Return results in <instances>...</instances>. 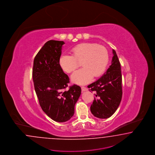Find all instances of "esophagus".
Segmentation results:
<instances>
[{"label":"esophagus","mask_w":155,"mask_h":155,"mask_svg":"<svg viewBox=\"0 0 155 155\" xmlns=\"http://www.w3.org/2000/svg\"><path fill=\"white\" fill-rule=\"evenodd\" d=\"M81 91H87L88 90V88H86L85 87H81Z\"/></svg>","instance_id":"34e87169"}]
</instances>
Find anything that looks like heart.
Segmentation results:
<instances>
[{"instance_id": "b5f03b06", "label": "heart", "mask_w": 155, "mask_h": 155, "mask_svg": "<svg viewBox=\"0 0 155 155\" xmlns=\"http://www.w3.org/2000/svg\"><path fill=\"white\" fill-rule=\"evenodd\" d=\"M71 52L72 55H61L59 63L64 71L71 73L81 62L83 68L75 71L71 76V80L75 84H86L93 77H99L105 72L109 62V54L106 48L95 43H81L74 47Z\"/></svg>"}]
</instances>
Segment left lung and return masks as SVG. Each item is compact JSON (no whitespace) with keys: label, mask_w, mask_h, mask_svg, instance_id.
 I'll return each mask as SVG.
<instances>
[{"label":"left lung","mask_w":155,"mask_h":155,"mask_svg":"<svg viewBox=\"0 0 155 155\" xmlns=\"http://www.w3.org/2000/svg\"><path fill=\"white\" fill-rule=\"evenodd\" d=\"M111 65L99 79L88 85L95 92V99L91 106V113L100 119H107L115 112L122 97V76L120 61L115 50Z\"/></svg>","instance_id":"1"}]
</instances>
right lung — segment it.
I'll use <instances>...</instances> for the list:
<instances>
[{
    "label": "right lung",
    "mask_w": 155,
    "mask_h": 155,
    "mask_svg": "<svg viewBox=\"0 0 155 155\" xmlns=\"http://www.w3.org/2000/svg\"><path fill=\"white\" fill-rule=\"evenodd\" d=\"M64 44L63 41H47L36 55L32 70L35 92L41 109L51 119L60 123L73 116L81 91L75 84L66 90L70 79L59 63Z\"/></svg>",
    "instance_id": "obj_1"
}]
</instances>
